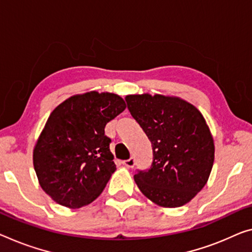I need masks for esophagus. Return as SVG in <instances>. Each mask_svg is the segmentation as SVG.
<instances>
[{
  "mask_svg": "<svg viewBox=\"0 0 252 252\" xmlns=\"http://www.w3.org/2000/svg\"><path fill=\"white\" fill-rule=\"evenodd\" d=\"M123 164L126 166V168H134L135 165V158H130L128 160H125L123 161Z\"/></svg>",
  "mask_w": 252,
  "mask_h": 252,
  "instance_id": "obj_1",
  "label": "esophagus"
}]
</instances>
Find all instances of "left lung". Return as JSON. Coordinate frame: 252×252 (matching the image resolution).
I'll use <instances>...</instances> for the list:
<instances>
[{"label": "left lung", "instance_id": "8db88e82", "mask_svg": "<svg viewBox=\"0 0 252 252\" xmlns=\"http://www.w3.org/2000/svg\"><path fill=\"white\" fill-rule=\"evenodd\" d=\"M125 100L152 144V164L134 176L139 190L163 207L190 202L206 185L214 162V142L203 115L175 96L131 94Z\"/></svg>", "mask_w": 252, "mask_h": 252}]
</instances>
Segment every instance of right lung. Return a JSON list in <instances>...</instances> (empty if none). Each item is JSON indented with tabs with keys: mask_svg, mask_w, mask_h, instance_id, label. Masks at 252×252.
Instances as JSON below:
<instances>
[{
	"mask_svg": "<svg viewBox=\"0 0 252 252\" xmlns=\"http://www.w3.org/2000/svg\"><path fill=\"white\" fill-rule=\"evenodd\" d=\"M125 108L117 94L91 91L53 110L34 146L33 166L56 203L79 208L102 192L116 170L104 127Z\"/></svg>",
	"mask_w": 252,
	"mask_h": 252,
	"instance_id": "add662e5",
	"label": "right lung"
}]
</instances>
